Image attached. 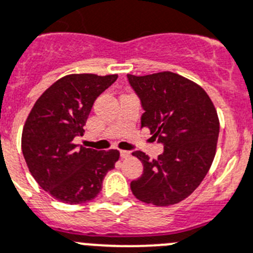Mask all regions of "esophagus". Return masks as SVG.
<instances>
[{"label": "esophagus", "instance_id": "1", "mask_svg": "<svg viewBox=\"0 0 253 253\" xmlns=\"http://www.w3.org/2000/svg\"><path fill=\"white\" fill-rule=\"evenodd\" d=\"M120 156H122L123 159H129V157L131 156V153L129 152V151H120Z\"/></svg>", "mask_w": 253, "mask_h": 253}]
</instances>
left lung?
<instances>
[{"label":"left lung","mask_w":253,"mask_h":253,"mask_svg":"<svg viewBox=\"0 0 253 253\" xmlns=\"http://www.w3.org/2000/svg\"><path fill=\"white\" fill-rule=\"evenodd\" d=\"M128 81L144 110L142 128L164 144L156 160L142 151L131 153L143 164L131 192L146 204L175 205L191 196L210 170L220 129L216 109L204 88L171 71L128 74Z\"/></svg>","instance_id":"8db88e82"}]
</instances>
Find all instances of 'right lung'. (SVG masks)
Listing matches in <instances>:
<instances>
[{
  "instance_id": "1",
  "label": "right lung",
  "mask_w": 253,
  "mask_h": 253,
  "mask_svg": "<svg viewBox=\"0 0 253 253\" xmlns=\"http://www.w3.org/2000/svg\"><path fill=\"white\" fill-rule=\"evenodd\" d=\"M118 75L70 74L47 88L30 110L21 134V150L30 174L55 200L69 205L97 197L118 150L78 147L94 101Z\"/></svg>"
}]
</instances>
